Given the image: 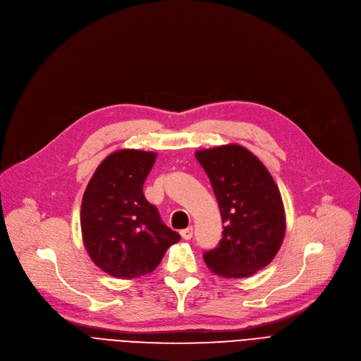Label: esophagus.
<instances>
[{"instance_id":"obj_1","label":"esophagus","mask_w":361,"mask_h":361,"mask_svg":"<svg viewBox=\"0 0 361 361\" xmlns=\"http://www.w3.org/2000/svg\"><path fill=\"white\" fill-rule=\"evenodd\" d=\"M181 237H183L184 240H190V238L193 237V226H187V228H184V230L181 231Z\"/></svg>"}]
</instances>
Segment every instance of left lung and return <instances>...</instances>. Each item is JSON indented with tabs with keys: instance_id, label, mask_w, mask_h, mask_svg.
<instances>
[{
	"instance_id": "obj_1",
	"label": "left lung",
	"mask_w": 361,
	"mask_h": 361,
	"mask_svg": "<svg viewBox=\"0 0 361 361\" xmlns=\"http://www.w3.org/2000/svg\"><path fill=\"white\" fill-rule=\"evenodd\" d=\"M211 180L224 224L216 249L203 255L215 275L247 278L274 260L286 235L279 188L260 159L241 145L196 152Z\"/></svg>"
}]
</instances>
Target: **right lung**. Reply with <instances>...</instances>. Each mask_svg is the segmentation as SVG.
Listing matches in <instances>:
<instances>
[{
    "label": "right lung",
    "instance_id": "add662e5",
    "mask_svg": "<svg viewBox=\"0 0 361 361\" xmlns=\"http://www.w3.org/2000/svg\"><path fill=\"white\" fill-rule=\"evenodd\" d=\"M155 152L121 149L94 171L82 200L83 244L92 262L111 276L131 279L154 271L178 233L161 221L143 195Z\"/></svg>",
    "mask_w": 361,
    "mask_h": 361
}]
</instances>
